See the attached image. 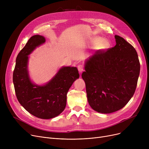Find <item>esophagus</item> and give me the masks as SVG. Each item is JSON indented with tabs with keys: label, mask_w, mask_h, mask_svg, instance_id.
<instances>
[{
	"label": "esophagus",
	"mask_w": 149,
	"mask_h": 149,
	"mask_svg": "<svg viewBox=\"0 0 149 149\" xmlns=\"http://www.w3.org/2000/svg\"><path fill=\"white\" fill-rule=\"evenodd\" d=\"M77 68H78V69H79V71L80 73L83 71L84 68H83V66L82 65H79V66H77Z\"/></svg>",
	"instance_id": "obj_1"
}]
</instances>
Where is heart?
Listing matches in <instances>:
<instances>
[{
	"label": "heart",
	"mask_w": 149,
	"mask_h": 149,
	"mask_svg": "<svg viewBox=\"0 0 149 149\" xmlns=\"http://www.w3.org/2000/svg\"><path fill=\"white\" fill-rule=\"evenodd\" d=\"M92 43L94 45L98 43V48L100 49H105L106 48L109 43L106 40H101L100 38H95L93 39Z\"/></svg>",
	"instance_id": "heart-1"
}]
</instances>
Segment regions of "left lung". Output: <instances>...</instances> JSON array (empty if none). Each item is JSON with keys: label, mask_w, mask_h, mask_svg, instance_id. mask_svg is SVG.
Segmentation results:
<instances>
[{"label": "left lung", "mask_w": 149, "mask_h": 149, "mask_svg": "<svg viewBox=\"0 0 149 149\" xmlns=\"http://www.w3.org/2000/svg\"><path fill=\"white\" fill-rule=\"evenodd\" d=\"M116 45L99 50L85 61L81 77L93 110L110 113L124 107L134 95L140 72L135 49L115 35Z\"/></svg>", "instance_id": "left-lung-1"}]
</instances>
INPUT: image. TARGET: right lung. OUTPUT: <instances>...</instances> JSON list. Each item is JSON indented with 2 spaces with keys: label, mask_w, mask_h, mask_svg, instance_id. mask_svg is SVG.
<instances>
[{
  "label": "right lung",
  "mask_w": 149,
  "mask_h": 149,
  "mask_svg": "<svg viewBox=\"0 0 149 149\" xmlns=\"http://www.w3.org/2000/svg\"><path fill=\"white\" fill-rule=\"evenodd\" d=\"M45 41V37L40 35L29 39L17 55L13 79L20 104L37 118L50 119L64 111L67 93L74 81L79 78V74L76 67L64 66L44 85L38 86L31 81L28 70V56Z\"/></svg>",
  "instance_id": "right-lung-1"
}]
</instances>
